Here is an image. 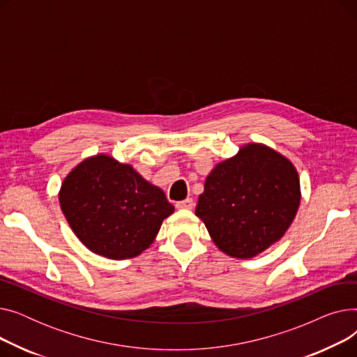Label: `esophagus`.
<instances>
[{"instance_id":"1","label":"esophagus","mask_w":357,"mask_h":357,"mask_svg":"<svg viewBox=\"0 0 357 357\" xmlns=\"http://www.w3.org/2000/svg\"><path fill=\"white\" fill-rule=\"evenodd\" d=\"M194 201L191 198H186L183 201H179L176 202V208L178 210H192L194 208Z\"/></svg>"}]
</instances>
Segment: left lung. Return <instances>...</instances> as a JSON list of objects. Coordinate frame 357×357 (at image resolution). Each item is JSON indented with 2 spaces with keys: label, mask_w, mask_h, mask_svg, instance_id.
<instances>
[{
  "label": "left lung",
  "mask_w": 357,
  "mask_h": 357,
  "mask_svg": "<svg viewBox=\"0 0 357 357\" xmlns=\"http://www.w3.org/2000/svg\"><path fill=\"white\" fill-rule=\"evenodd\" d=\"M301 192L294 165L261 144H248L207 176L195 208L215 246L248 259L285 234Z\"/></svg>",
  "instance_id": "1"
}]
</instances>
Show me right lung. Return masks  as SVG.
<instances>
[{
	"label": "right lung",
	"mask_w": 357,
	"mask_h": 357,
	"mask_svg": "<svg viewBox=\"0 0 357 357\" xmlns=\"http://www.w3.org/2000/svg\"><path fill=\"white\" fill-rule=\"evenodd\" d=\"M61 208L70 229L93 253L114 260L152 245L174 213L165 192L130 165L105 155L81 162L62 183Z\"/></svg>",
	"instance_id": "obj_1"
}]
</instances>
